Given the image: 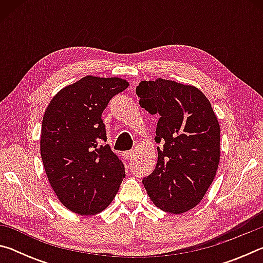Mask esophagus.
<instances>
[{
  "instance_id": "obj_1",
  "label": "esophagus",
  "mask_w": 263,
  "mask_h": 263,
  "mask_svg": "<svg viewBox=\"0 0 263 263\" xmlns=\"http://www.w3.org/2000/svg\"><path fill=\"white\" fill-rule=\"evenodd\" d=\"M135 154V151H126V152H124V158H125L126 160H128V159H131L132 158V155Z\"/></svg>"
}]
</instances>
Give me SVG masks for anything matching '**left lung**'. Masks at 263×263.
Segmentation results:
<instances>
[{
    "label": "left lung",
    "instance_id": "left-lung-1",
    "mask_svg": "<svg viewBox=\"0 0 263 263\" xmlns=\"http://www.w3.org/2000/svg\"><path fill=\"white\" fill-rule=\"evenodd\" d=\"M139 104L159 115L158 162L142 184L162 211L183 213L195 208L216 176L220 157V127L210 102L193 86L169 80L141 81Z\"/></svg>",
    "mask_w": 263,
    "mask_h": 263
}]
</instances>
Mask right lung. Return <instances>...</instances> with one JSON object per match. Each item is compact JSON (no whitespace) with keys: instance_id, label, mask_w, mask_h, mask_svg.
Here are the masks:
<instances>
[{"instance_id":"1","label":"right lung","mask_w":263,"mask_h":263,"mask_svg":"<svg viewBox=\"0 0 263 263\" xmlns=\"http://www.w3.org/2000/svg\"><path fill=\"white\" fill-rule=\"evenodd\" d=\"M128 87L119 78L84 77L53 97L43 117L41 154L59 201L78 215H96L112 202L124 164L105 144L102 112Z\"/></svg>"}]
</instances>
